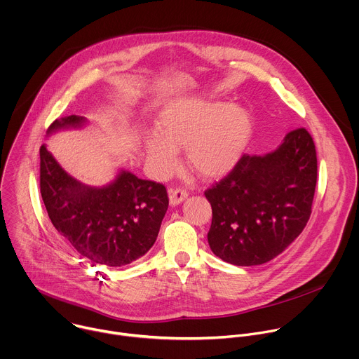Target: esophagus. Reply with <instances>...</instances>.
<instances>
[{
    "label": "esophagus",
    "mask_w": 359,
    "mask_h": 359,
    "mask_svg": "<svg viewBox=\"0 0 359 359\" xmlns=\"http://www.w3.org/2000/svg\"><path fill=\"white\" fill-rule=\"evenodd\" d=\"M187 191L183 189H172L169 190V201L172 205H179L187 198Z\"/></svg>",
    "instance_id": "obj_1"
}]
</instances>
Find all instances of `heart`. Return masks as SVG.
<instances>
[{
  "label": "heart",
  "instance_id": "b5f03b06",
  "mask_svg": "<svg viewBox=\"0 0 359 359\" xmlns=\"http://www.w3.org/2000/svg\"><path fill=\"white\" fill-rule=\"evenodd\" d=\"M156 131L142 141L156 173H169L176 165V149L186 147L190 169L204 179H217L232 170L245 154L253 135V120L236 104L182 99L159 113Z\"/></svg>",
  "mask_w": 359,
  "mask_h": 359
}]
</instances>
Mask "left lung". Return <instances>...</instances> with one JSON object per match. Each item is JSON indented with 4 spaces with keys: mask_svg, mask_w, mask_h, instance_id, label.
Here are the masks:
<instances>
[{
    "mask_svg": "<svg viewBox=\"0 0 359 359\" xmlns=\"http://www.w3.org/2000/svg\"><path fill=\"white\" fill-rule=\"evenodd\" d=\"M316 180V148L305 128L288 133L273 152L243 155L204 193L212 208V253L235 266L277 257L306 226Z\"/></svg>",
    "mask_w": 359,
    "mask_h": 359,
    "instance_id": "8db88e82",
    "label": "left lung"
}]
</instances>
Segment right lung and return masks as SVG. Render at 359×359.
<instances>
[{
	"mask_svg": "<svg viewBox=\"0 0 359 359\" xmlns=\"http://www.w3.org/2000/svg\"><path fill=\"white\" fill-rule=\"evenodd\" d=\"M86 118L65 116L47 135L79 128ZM40 193L54 228L93 264L121 267L142 257L155 243L169 198L163 184L120 170L103 187L82 184L40 147Z\"/></svg>",
	"mask_w": 359,
	"mask_h": 359,
	"instance_id": "obj_1",
	"label": "right lung"
}]
</instances>
